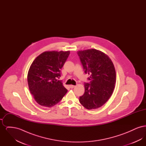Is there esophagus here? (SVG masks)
I'll use <instances>...</instances> for the list:
<instances>
[{"instance_id": "obj_1", "label": "esophagus", "mask_w": 146, "mask_h": 146, "mask_svg": "<svg viewBox=\"0 0 146 146\" xmlns=\"http://www.w3.org/2000/svg\"><path fill=\"white\" fill-rule=\"evenodd\" d=\"M70 87L71 89H73V88H75L76 86H75V85H70Z\"/></svg>"}]
</instances>
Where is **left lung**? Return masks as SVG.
<instances>
[{"instance_id": "obj_1", "label": "left lung", "mask_w": 146, "mask_h": 146, "mask_svg": "<svg viewBox=\"0 0 146 146\" xmlns=\"http://www.w3.org/2000/svg\"><path fill=\"white\" fill-rule=\"evenodd\" d=\"M84 72L90 83L84 84L85 92L80 103L88 110L101 107L111 97L116 80V73L111 58L103 52L91 49L78 51Z\"/></svg>"}]
</instances>
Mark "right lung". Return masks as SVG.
Masks as SVG:
<instances>
[{"label": "right lung", "mask_w": 146, "mask_h": 146, "mask_svg": "<svg viewBox=\"0 0 146 146\" xmlns=\"http://www.w3.org/2000/svg\"><path fill=\"white\" fill-rule=\"evenodd\" d=\"M67 51H45L36 57L27 75L28 87L35 101L40 106L51 107L58 104L67 90L61 80V70L70 55Z\"/></svg>", "instance_id": "right-lung-1"}]
</instances>
